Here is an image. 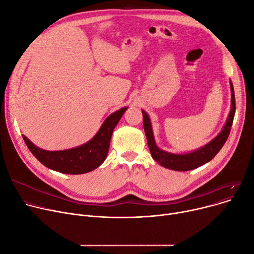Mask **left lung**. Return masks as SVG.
Masks as SVG:
<instances>
[{
  "label": "left lung",
  "instance_id": "1",
  "mask_svg": "<svg viewBox=\"0 0 254 254\" xmlns=\"http://www.w3.org/2000/svg\"><path fill=\"white\" fill-rule=\"evenodd\" d=\"M231 91H232V109L223 129L215 139H213L210 143L205 145L204 147L190 153L173 154V153H169L162 149H159L154 142L150 119L147 113L145 111H142L145 135H146V138H147L148 147L154 161L159 165H162L163 167L174 170V171H190V170L201 167L204 164L210 162L211 159L214 157L222 148V146L224 145L225 141L228 140L230 135L234 116H235V111H236L235 93H234V87L232 82H231Z\"/></svg>",
  "mask_w": 254,
  "mask_h": 254
}]
</instances>
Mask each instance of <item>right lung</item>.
I'll return each mask as SVG.
<instances>
[{
    "label": "right lung",
    "instance_id": "add662e5",
    "mask_svg": "<svg viewBox=\"0 0 254 254\" xmlns=\"http://www.w3.org/2000/svg\"><path fill=\"white\" fill-rule=\"evenodd\" d=\"M127 108H122L107 118L101 128L89 142L79 147L62 150L47 151L38 148L25 136H22L26 146L38 161L45 167L64 174H84L95 170L103 164L108 154L112 132Z\"/></svg>",
    "mask_w": 254,
    "mask_h": 254
}]
</instances>
